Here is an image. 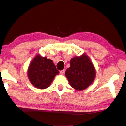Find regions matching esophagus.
<instances>
[{
    "instance_id": "1",
    "label": "esophagus",
    "mask_w": 126,
    "mask_h": 126,
    "mask_svg": "<svg viewBox=\"0 0 126 126\" xmlns=\"http://www.w3.org/2000/svg\"><path fill=\"white\" fill-rule=\"evenodd\" d=\"M64 72H65V70H64L60 71V73H61V74H62V75H64Z\"/></svg>"
}]
</instances>
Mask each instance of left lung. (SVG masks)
Listing matches in <instances>:
<instances>
[{
	"mask_svg": "<svg viewBox=\"0 0 126 126\" xmlns=\"http://www.w3.org/2000/svg\"><path fill=\"white\" fill-rule=\"evenodd\" d=\"M94 67L87 56L83 55L70 61V67L65 71V77L71 86L76 90H83L93 82L95 77Z\"/></svg>",
	"mask_w": 126,
	"mask_h": 126,
	"instance_id": "obj_1",
	"label": "left lung"
}]
</instances>
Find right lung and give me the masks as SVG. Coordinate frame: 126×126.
<instances>
[{
  "label": "right lung",
  "instance_id": "right-lung-1",
  "mask_svg": "<svg viewBox=\"0 0 126 126\" xmlns=\"http://www.w3.org/2000/svg\"><path fill=\"white\" fill-rule=\"evenodd\" d=\"M59 74L52 60L37 55L30 64L28 76L31 83L36 88L45 89L50 86L54 77Z\"/></svg>",
  "mask_w": 126,
  "mask_h": 126
}]
</instances>
